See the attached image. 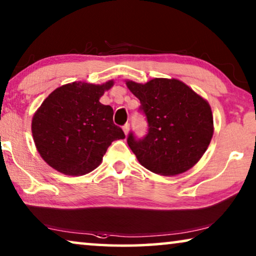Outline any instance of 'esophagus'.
<instances>
[{
    "label": "esophagus",
    "instance_id": "obj_1",
    "mask_svg": "<svg viewBox=\"0 0 256 256\" xmlns=\"http://www.w3.org/2000/svg\"><path fill=\"white\" fill-rule=\"evenodd\" d=\"M123 131L125 133V136L128 134V131H130V124H125L123 126Z\"/></svg>",
    "mask_w": 256,
    "mask_h": 256
}]
</instances>
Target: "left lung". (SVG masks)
I'll return each instance as SVG.
<instances>
[{
  "label": "left lung",
  "instance_id": "left-lung-1",
  "mask_svg": "<svg viewBox=\"0 0 256 256\" xmlns=\"http://www.w3.org/2000/svg\"><path fill=\"white\" fill-rule=\"evenodd\" d=\"M128 88L140 100L148 133L128 147L139 164L164 176L182 174L203 156L214 136V116L206 100L178 78H153L146 84L128 80Z\"/></svg>",
  "mask_w": 256,
  "mask_h": 256
}]
</instances>
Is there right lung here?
Returning a JSON list of instances; mask_svg holds the SVG:
<instances>
[{
    "mask_svg": "<svg viewBox=\"0 0 256 256\" xmlns=\"http://www.w3.org/2000/svg\"><path fill=\"white\" fill-rule=\"evenodd\" d=\"M103 84L72 82L53 90L32 117V136L42 160L59 172L81 176L98 167L114 140L124 139L114 110L100 102Z\"/></svg>",
    "mask_w": 256,
    "mask_h": 256,
    "instance_id": "1",
    "label": "right lung"
}]
</instances>
